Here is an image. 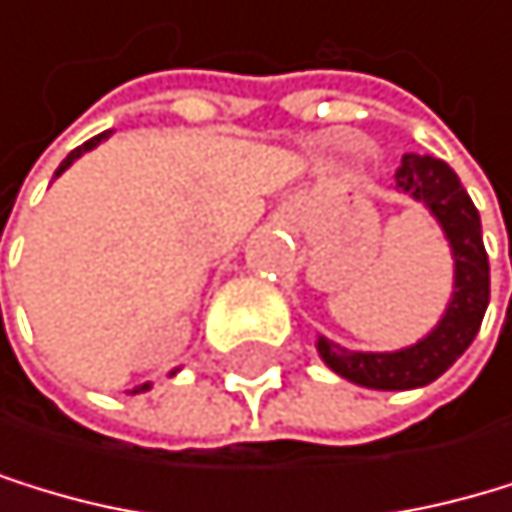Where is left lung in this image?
Returning a JSON list of instances; mask_svg holds the SVG:
<instances>
[{"instance_id":"1","label":"left lung","mask_w":512,"mask_h":512,"mask_svg":"<svg viewBox=\"0 0 512 512\" xmlns=\"http://www.w3.org/2000/svg\"><path fill=\"white\" fill-rule=\"evenodd\" d=\"M393 179L396 188L425 201L428 210L441 220L453 248L456 283H453L450 308L441 318V324L422 343H415L409 349L349 352L330 340L318 343L321 359L336 374L371 390H412L437 381L475 340L491 299V273H488V251L482 242V220H478V210L466 188L459 185L456 172L444 160L406 153Z\"/></svg>"}]
</instances>
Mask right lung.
I'll use <instances>...</instances> for the list:
<instances>
[{
  "label": "right lung",
  "instance_id": "1",
  "mask_svg": "<svg viewBox=\"0 0 512 512\" xmlns=\"http://www.w3.org/2000/svg\"><path fill=\"white\" fill-rule=\"evenodd\" d=\"M103 138H109V131H103V135H97V138H90V141H87V144H81V147H78V150H71V153H68V157H65V160H62V166H59V169H56V176H59V172H65V169H68V166H71V163H75V160H78V157H81V153H84V150H90V147H97V144H100V141H103ZM147 387H150V384H144V387H141V390H147ZM135 393H138V390H135Z\"/></svg>",
  "mask_w": 512,
  "mask_h": 512
}]
</instances>
